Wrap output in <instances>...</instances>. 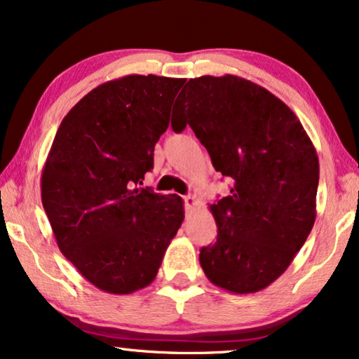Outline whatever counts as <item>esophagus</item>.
Listing matches in <instances>:
<instances>
[{"label":"esophagus","mask_w":359,"mask_h":359,"mask_svg":"<svg viewBox=\"0 0 359 359\" xmlns=\"http://www.w3.org/2000/svg\"><path fill=\"white\" fill-rule=\"evenodd\" d=\"M196 204H198V199H196V198H194V196H191V194H188V196H184V208H186V210L193 209Z\"/></svg>","instance_id":"obj_1"}]
</instances>
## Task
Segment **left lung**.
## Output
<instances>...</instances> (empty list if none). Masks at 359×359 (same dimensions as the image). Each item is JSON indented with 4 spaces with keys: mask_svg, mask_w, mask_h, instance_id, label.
Returning a JSON list of instances; mask_svg holds the SVG:
<instances>
[{
    "mask_svg": "<svg viewBox=\"0 0 359 359\" xmlns=\"http://www.w3.org/2000/svg\"><path fill=\"white\" fill-rule=\"evenodd\" d=\"M171 127L189 126L230 196L210 204L217 240L199 263L215 286L258 292L276 281L316 222L318 156L297 116L263 86L235 75L188 81Z\"/></svg>",
    "mask_w": 359,
    "mask_h": 359,
    "instance_id": "8db88e82",
    "label": "left lung"
}]
</instances>
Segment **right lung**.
I'll list each match as a JSON object with an SVG mask.
<instances>
[{
  "instance_id": "obj_1",
  "label": "right lung",
  "mask_w": 359,
  "mask_h": 359,
  "mask_svg": "<svg viewBox=\"0 0 359 359\" xmlns=\"http://www.w3.org/2000/svg\"><path fill=\"white\" fill-rule=\"evenodd\" d=\"M183 78L127 75L81 97L58 127L41 178L60 252L101 291L154 281L184 219L183 199L140 188Z\"/></svg>"
}]
</instances>
